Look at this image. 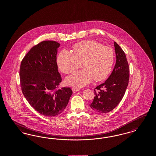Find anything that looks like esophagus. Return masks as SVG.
<instances>
[{"instance_id": "1", "label": "esophagus", "mask_w": 156, "mask_h": 156, "mask_svg": "<svg viewBox=\"0 0 156 156\" xmlns=\"http://www.w3.org/2000/svg\"><path fill=\"white\" fill-rule=\"evenodd\" d=\"M72 90H73V92H76L79 91L80 89V88H77V87H73V88H72Z\"/></svg>"}]
</instances>
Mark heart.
Here are the masks:
<instances>
[{"label":"heart","instance_id":"1","mask_svg":"<svg viewBox=\"0 0 156 156\" xmlns=\"http://www.w3.org/2000/svg\"><path fill=\"white\" fill-rule=\"evenodd\" d=\"M73 52L62 50L58 56L57 63L64 74L74 72L82 62L83 68L68 76L67 85L82 87L95 81L105 80L109 74L113 63L114 53L111 47L96 41L86 40L73 45Z\"/></svg>","mask_w":156,"mask_h":156}]
</instances>
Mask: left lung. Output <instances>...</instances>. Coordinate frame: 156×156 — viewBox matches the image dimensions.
<instances>
[{
    "mask_svg": "<svg viewBox=\"0 0 156 156\" xmlns=\"http://www.w3.org/2000/svg\"><path fill=\"white\" fill-rule=\"evenodd\" d=\"M116 56L115 66L109 77L94 89L95 97L89 106L94 111L106 113L115 109L124 96L129 80V67L126 54L114 42Z\"/></svg>",
    "mask_w": 156,
    "mask_h": 156,
    "instance_id": "left-lung-1",
    "label": "left lung"
}]
</instances>
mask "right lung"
Here are the masks:
<instances>
[{"label": "right lung", "mask_w": 156, "mask_h": 156, "mask_svg": "<svg viewBox=\"0 0 156 156\" xmlns=\"http://www.w3.org/2000/svg\"><path fill=\"white\" fill-rule=\"evenodd\" d=\"M58 43L45 40L34 45L24 57L20 67L23 94L40 114L53 117L64 111L73 91L59 89L62 78L57 63Z\"/></svg>", "instance_id": "add662e5"}]
</instances>
